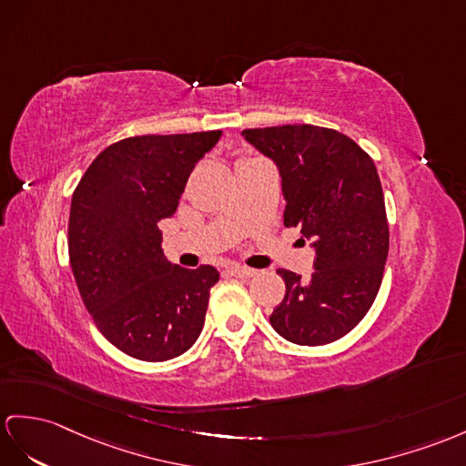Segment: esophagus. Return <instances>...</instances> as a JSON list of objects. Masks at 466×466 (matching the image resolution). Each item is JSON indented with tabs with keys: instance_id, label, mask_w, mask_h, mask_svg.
<instances>
[{
	"instance_id": "esophagus-1",
	"label": "esophagus",
	"mask_w": 466,
	"mask_h": 466,
	"mask_svg": "<svg viewBox=\"0 0 466 466\" xmlns=\"http://www.w3.org/2000/svg\"><path fill=\"white\" fill-rule=\"evenodd\" d=\"M229 272L233 277H239V279H251L255 277V268H248V267H239V265H233L229 267Z\"/></svg>"
}]
</instances>
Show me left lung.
I'll list each match as a JSON object with an SVG mask.
<instances>
[{"label":"left lung","instance_id":"8db88e82","mask_svg":"<svg viewBox=\"0 0 466 466\" xmlns=\"http://www.w3.org/2000/svg\"><path fill=\"white\" fill-rule=\"evenodd\" d=\"M241 134L275 162L285 227H300L316 255L309 279L277 270L287 294L270 324L292 344H330L364 319L381 285L390 227L376 164L348 136L312 124Z\"/></svg>","mask_w":466,"mask_h":466}]
</instances>
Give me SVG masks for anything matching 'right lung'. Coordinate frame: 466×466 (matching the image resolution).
Wrapping results in <instances>:
<instances>
[{"label": "right lung", "instance_id": "1", "mask_svg": "<svg viewBox=\"0 0 466 466\" xmlns=\"http://www.w3.org/2000/svg\"><path fill=\"white\" fill-rule=\"evenodd\" d=\"M219 138L221 130L120 140L95 157L73 194L78 292L102 336L136 360L181 356L206 322L219 272L169 263L157 223L176 213L191 169Z\"/></svg>", "mask_w": 466, "mask_h": 466}]
</instances>
